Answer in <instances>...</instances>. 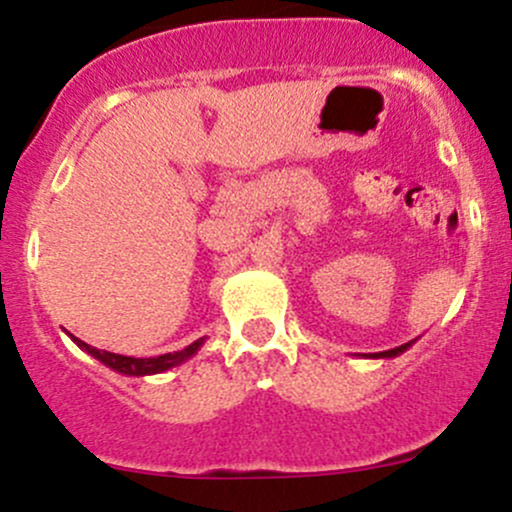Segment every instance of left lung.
I'll list each match as a JSON object with an SVG mask.
<instances>
[{
    "mask_svg": "<svg viewBox=\"0 0 512 512\" xmlns=\"http://www.w3.org/2000/svg\"><path fill=\"white\" fill-rule=\"evenodd\" d=\"M414 341H410V343H405V346H397V348H390V351H383V353H365L363 358H397V355L400 353H405L407 348L412 346Z\"/></svg>",
    "mask_w": 512,
    "mask_h": 512,
    "instance_id": "8db88e82",
    "label": "left lung"
}]
</instances>
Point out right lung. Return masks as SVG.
I'll use <instances>...</instances> for the list:
<instances>
[{"label": "right lung", "mask_w": 512, "mask_h": 512, "mask_svg": "<svg viewBox=\"0 0 512 512\" xmlns=\"http://www.w3.org/2000/svg\"><path fill=\"white\" fill-rule=\"evenodd\" d=\"M71 338L75 341V346L80 348V351H85L88 355H93V358H98L102 365H107V368H112V370H115V373L134 375V378H139V375H157V373H164V370L176 368V365L186 363V360L191 358V355L198 353V348L203 346V341H206V338H198V341H193L191 346H186L184 351L164 353V355H157V358H132V355H117V353L100 351V348L88 346V343H85V341H80V338H75L73 333H71Z\"/></svg>", "instance_id": "right-lung-1"}]
</instances>
